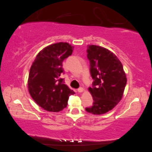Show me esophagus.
Returning <instances> with one entry per match:
<instances>
[{"mask_svg":"<svg viewBox=\"0 0 152 152\" xmlns=\"http://www.w3.org/2000/svg\"><path fill=\"white\" fill-rule=\"evenodd\" d=\"M83 91H84V89L82 87H80L78 89H77V92H83Z\"/></svg>","mask_w":152,"mask_h":152,"instance_id":"1","label":"esophagus"}]
</instances>
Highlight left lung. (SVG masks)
Segmentation results:
<instances>
[{"label":"left lung","instance_id":"8db88e82","mask_svg":"<svg viewBox=\"0 0 152 152\" xmlns=\"http://www.w3.org/2000/svg\"><path fill=\"white\" fill-rule=\"evenodd\" d=\"M91 75L94 80L88 91L94 103L86 108L92 114H103L114 108L122 99L126 84V74L121 62L115 54L103 47L87 45Z\"/></svg>","mask_w":152,"mask_h":152}]
</instances>
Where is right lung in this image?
Listing matches in <instances>:
<instances>
[{
  "label": "right lung",
  "instance_id": "add662e5",
  "mask_svg": "<svg viewBox=\"0 0 152 152\" xmlns=\"http://www.w3.org/2000/svg\"><path fill=\"white\" fill-rule=\"evenodd\" d=\"M74 49L67 42L45 47L38 53L30 69L29 92L38 105L49 112H58L67 105L69 96L75 94L64 83L62 62Z\"/></svg>",
  "mask_w": 152,
  "mask_h": 152
}]
</instances>
